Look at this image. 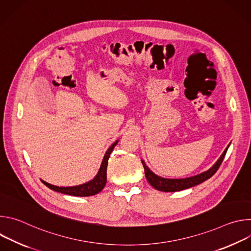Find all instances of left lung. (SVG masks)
Returning <instances> with one entry per match:
<instances>
[{
  "mask_svg": "<svg viewBox=\"0 0 251 251\" xmlns=\"http://www.w3.org/2000/svg\"><path fill=\"white\" fill-rule=\"evenodd\" d=\"M229 145L227 146V148L225 150V152L223 153V155L221 156V158L217 161V163L214 164L209 170H207L206 172H203L201 174H199L197 176H190V177H186V178H165L162 176H157L156 174H154L145 164V162L142 160V164L143 167H144L145 170V176L147 181L149 182V184L156 190L158 191H162V192H177V191H183L192 187H195L197 185L201 184L202 182L206 181L207 178L211 177L214 174L217 173V171L219 170V168L221 167L225 156L226 154V151L228 149Z\"/></svg>",
  "mask_w": 251,
  "mask_h": 251,
  "instance_id": "1",
  "label": "left lung"
}]
</instances>
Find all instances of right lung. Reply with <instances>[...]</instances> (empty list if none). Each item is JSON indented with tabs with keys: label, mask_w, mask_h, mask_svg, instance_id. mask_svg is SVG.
Here are the masks:
<instances>
[{
	"label": "right lung",
	"mask_w": 251,
	"mask_h": 251,
	"mask_svg": "<svg viewBox=\"0 0 251 251\" xmlns=\"http://www.w3.org/2000/svg\"><path fill=\"white\" fill-rule=\"evenodd\" d=\"M118 140L113 143V144L109 147V149L107 150V152L104 155V158L102 160L100 169L97 173V175L94 176L93 180L82 184L78 186H74V187H58V186H53L50 185L45 181H42L48 188H50L52 191L65 194V195H70V196H75V197H89V196H94L98 193H100L103 188L106 185L107 181V165H108V159L110 157L111 152L113 151L114 147L117 145Z\"/></svg>",
	"instance_id": "1"
}]
</instances>
